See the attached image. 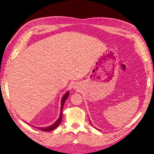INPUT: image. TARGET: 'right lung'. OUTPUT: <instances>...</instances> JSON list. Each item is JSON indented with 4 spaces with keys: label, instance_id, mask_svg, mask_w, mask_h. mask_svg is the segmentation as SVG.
<instances>
[{
    "label": "right lung",
    "instance_id": "obj_1",
    "mask_svg": "<svg viewBox=\"0 0 154 154\" xmlns=\"http://www.w3.org/2000/svg\"><path fill=\"white\" fill-rule=\"evenodd\" d=\"M69 91H68L66 93V94L62 97L61 103L60 116V117L58 118V119L57 120V121L54 122L53 125H50V126H49V127H37L38 130H40L43 131H50L53 130L54 129L57 128L58 126H59V125L61 123V122L62 121V118H63L62 117V111H63V106H64V104L65 103V101L66 100V99L67 98V97L69 96Z\"/></svg>",
    "mask_w": 154,
    "mask_h": 154
}]
</instances>
